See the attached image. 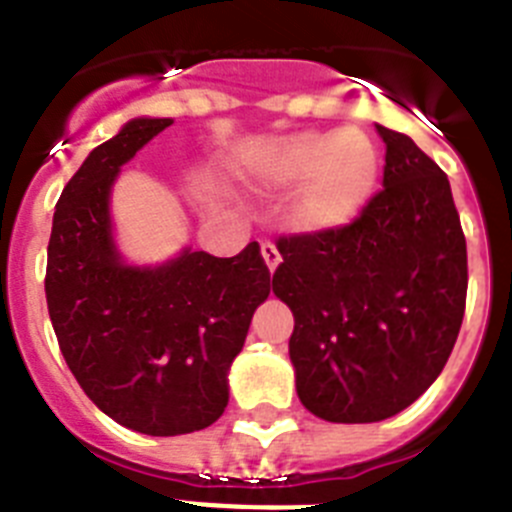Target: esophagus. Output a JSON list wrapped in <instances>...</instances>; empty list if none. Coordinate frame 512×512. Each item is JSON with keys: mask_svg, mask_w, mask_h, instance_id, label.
Instances as JSON below:
<instances>
[{"mask_svg": "<svg viewBox=\"0 0 512 512\" xmlns=\"http://www.w3.org/2000/svg\"><path fill=\"white\" fill-rule=\"evenodd\" d=\"M260 252H262V260H265L267 270H270V273H275V270H278L280 262H283V257H280L278 247H275L273 242H262Z\"/></svg>", "mask_w": 512, "mask_h": 512, "instance_id": "1", "label": "esophagus"}]
</instances>
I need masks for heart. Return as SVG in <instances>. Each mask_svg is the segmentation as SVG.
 I'll return each instance as SVG.
<instances>
[{
    "instance_id": "b5f03b06",
    "label": "heart",
    "mask_w": 512,
    "mask_h": 512,
    "mask_svg": "<svg viewBox=\"0 0 512 512\" xmlns=\"http://www.w3.org/2000/svg\"><path fill=\"white\" fill-rule=\"evenodd\" d=\"M260 188L299 186L285 206V222L301 234L349 227L375 196L380 153L357 130H303L265 145L250 163Z\"/></svg>"
}]
</instances>
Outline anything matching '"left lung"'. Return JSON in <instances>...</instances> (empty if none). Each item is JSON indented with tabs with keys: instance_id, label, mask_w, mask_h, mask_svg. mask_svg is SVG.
<instances>
[{
	"instance_id": "obj_1",
	"label": "left lung",
	"mask_w": 512,
	"mask_h": 512,
	"mask_svg": "<svg viewBox=\"0 0 512 512\" xmlns=\"http://www.w3.org/2000/svg\"><path fill=\"white\" fill-rule=\"evenodd\" d=\"M385 142L382 191L349 227L283 237L273 293L293 311L296 393L331 423L405 411L444 370L467 301L449 178L408 135Z\"/></svg>"
}]
</instances>
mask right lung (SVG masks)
<instances>
[{"mask_svg": "<svg viewBox=\"0 0 512 512\" xmlns=\"http://www.w3.org/2000/svg\"><path fill=\"white\" fill-rule=\"evenodd\" d=\"M170 124L135 117L91 150L55 204L45 273L50 321L78 385L101 413L147 436L191 434L222 416L229 367L270 296L257 242L234 257L183 247L158 265L119 250V170Z\"/></svg>", "mask_w": 512, "mask_h": 512, "instance_id": "obj_1", "label": "right lung"}]
</instances>
